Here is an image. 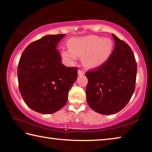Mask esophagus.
I'll use <instances>...</instances> for the list:
<instances>
[{
    "mask_svg": "<svg viewBox=\"0 0 152 152\" xmlns=\"http://www.w3.org/2000/svg\"><path fill=\"white\" fill-rule=\"evenodd\" d=\"M78 75H83V74H85V72H84L83 70H78Z\"/></svg>",
    "mask_w": 152,
    "mask_h": 152,
    "instance_id": "1",
    "label": "esophagus"
}]
</instances>
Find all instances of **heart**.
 <instances>
[{
  "instance_id": "obj_1",
  "label": "heart",
  "mask_w": 152,
  "mask_h": 152,
  "mask_svg": "<svg viewBox=\"0 0 152 152\" xmlns=\"http://www.w3.org/2000/svg\"><path fill=\"white\" fill-rule=\"evenodd\" d=\"M70 49H63L61 55L72 62L78 56H82V61L88 68H97L104 64L113 51V42L109 38L97 35L73 38L69 40Z\"/></svg>"
}]
</instances>
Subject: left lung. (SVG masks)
Wrapping results in <instances>:
<instances>
[{"label":"left lung","mask_w":152,"mask_h":152,"mask_svg":"<svg viewBox=\"0 0 152 152\" xmlns=\"http://www.w3.org/2000/svg\"><path fill=\"white\" fill-rule=\"evenodd\" d=\"M115 48L102 66L86 72V101L100 114L112 115L124 108L135 88L137 63L132 49L112 34Z\"/></svg>","instance_id":"1"}]
</instances>
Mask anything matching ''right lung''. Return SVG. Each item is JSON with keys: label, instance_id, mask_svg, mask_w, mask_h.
Returning <instances> with one entry per match:
<instances>
[{"label": "right lung", "instance_id": "add662e5", "mask_svg": "<svg viewBox=\"0 0 152 152\" xmlns=\"http://www.w3.org/2000/svg\"><path fill=\"white\" fill-rule=\"evenodd\" d=\"M65 34L48 35L27 46L17 69L19 91L27 106L42 114H52L68 101L78 68L66 67L57 50Z\"/></svg>", "mask_w": 152, "mask_h": 152}]
</instances>
